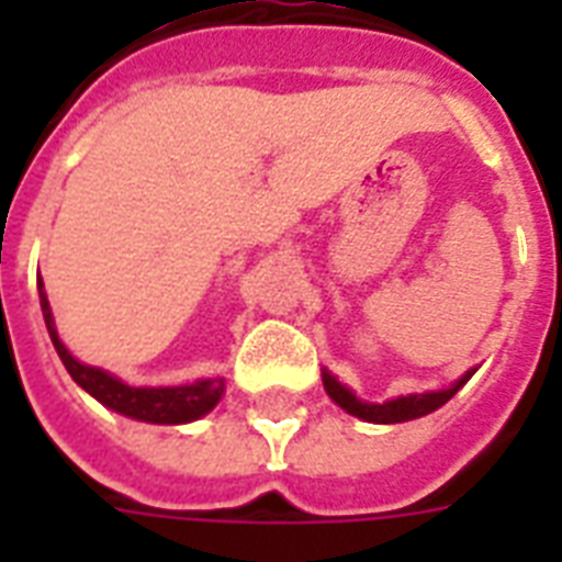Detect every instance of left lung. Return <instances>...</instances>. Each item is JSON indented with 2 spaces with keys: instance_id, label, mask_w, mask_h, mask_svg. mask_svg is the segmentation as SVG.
<instances>
[{
  "instance_id": "1",
  "label": "left lung",
  "mask_w": 562,
  "mask_h": 562,
  "mask_svg": "<svg viewBox=\"0 0 562 562\" xmlns=\"http://www.w3.org/2000/svg\"><path fill=\"white\" fill-rule=\"evenodd\" d=\"M467 379H470V373L463 375L461 382H454L449 391L414 393V396H400V400L384 402V405H370V402L356 400V393L347 391V387H344V384L329 373H324V387L326 393H329V396H333L344 411H347V414H352V417L368 419V423H405V419L426 417V414L437 411L440 405H446Z\"/></svg>"
}]
</instances>
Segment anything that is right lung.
<instances>
[{"label": "right lung", "mask_w": 562, "mask_h": 562, "mask_svg": "<svg viewBox=\"0 0 562 562\" xmlns=\"http://www.w3.org/2000/svg\"><path fill=\"white\" fill-rule=\"evenodd\" d=\"M40 306L46 317L48 338L55 344L57 356L64 361L75 382L81 384L83 391L92 393L101 405L125 414V417L145 419V423H162V426H175V423H192L203 417L206 411L215 408V402L224 393V379H203V382L183 384V387H131V384L119 382L110 373L90 364H81L69 356L60 338L55 333V321H52V308L43 294V282H40Z\"/></svg>", "instance_id": "1"}]
</instances>
